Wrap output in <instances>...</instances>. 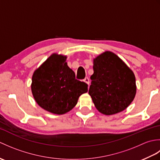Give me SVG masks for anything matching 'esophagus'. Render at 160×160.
<instances>
[{
  "label": "esophagus",
  "instance_id": "esophagus-1",
  "mask_svg": "<svg viewBox=\"0 0 160 160\" xmlns=\"http://www.w3.org/2000/svg\"><path fill=\"white\" fill-rule=\"evenodd\" d=\"M84 82H85L88 86H89V78L87 77V78H84Z\"/></svg>",
  "mask_w": 160,
  "mask_h": 160
}]
</instances>
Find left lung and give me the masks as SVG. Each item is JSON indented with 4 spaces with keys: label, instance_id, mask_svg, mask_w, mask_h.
Listing matches in <instances>:
<instances>
[{
    "label": "left lung",
    "instance_id": "1",
    "mask_svg": "<svg viewBox=\"0 0 160 160\" xmlns=\"http://www.w3.org/2000/svg\"><path fill=\"white\" fill-rule=\"evenodd\" d=\"M89 94L98 111L111 115L126 109L134 100V73L116 54L107 51L93 58Z\"/></svg>",
    "mask_w": 160,
    "mask_h": 160
}]
</instances>
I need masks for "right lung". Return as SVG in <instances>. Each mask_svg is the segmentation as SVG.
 <instances>
[{
	"label": "right lung",
	"instance_id": "add662e5",
	"mask_svg": "<svg viewBox=\"0 0 160 160\" xmlns=\"http://www.w3.org/2000/svg\"><path fill=\"white\" fill-rule=\"evenodd\" d=\"M67 56L54 53L34 71L31 85L36 103L50 113L62 115L76 106L87 84L76 79Z\"/></svg>",
	"mask_w": 160,
	"mask_h": 160
}]
</instances>
